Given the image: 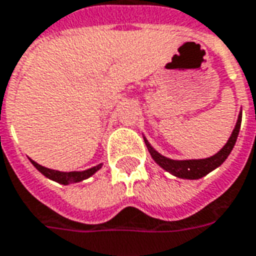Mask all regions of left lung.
Wrapping results in <instances>:
<instances>
[{
  "label": "left lung",
  "mask_w": 256,
  "mask_h": 256,
  "mask_svg": "<svg viewBox=\"0 0 256 256\" xmlns=\"http://www.w3.org/2000/svg\"><path fill=\"white\" fill-rule=\"evenodd\" d=\"M241 115H242V112L238 114L237 123L234 126L233 133L230 136L228 142L223 146V148H222L219 152L215 154L214 156H209V158L184 159V160L166 158L162 154H159L156 150H154V146L148 142L146 137H144V141H146V146L148 148L150 154H151L152 159L162 169H165L166 172H169V173H172L176 178L196 180V178H201L204 176H206L209 172L215 170L216 168H219L228 159V156L232 152V150H233L234 144H236V141H237V137H238V132H240L241 126Z\"/></svg>",
  "instance_id": "1"
}]
</instances>
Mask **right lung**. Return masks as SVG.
<instances>
[{
	"label": "right lung",
	"instance_id": "obj_1",
	"mask_svg": "<svg viewBox=\"0 0 256 256\" xmlns=\"http://www.w3.org/2000/svg\"><path fill=\"white\" fill-rule=\"evenodd\" d=\"M30 162L33 164L37 170L42 173L46 178H51L54 182L60 184H72V183H78V182H83L86 178H91L94 173L97 170H100L102 168V164L100 165L94 166V168H90L87 170H82V172H60V170H54V169H48L46 166L38 165L37 162H34L33 159H30Z\"/></svg>",
	"mask_w": 256,
	"mask_h": 256
}]
</instances>
